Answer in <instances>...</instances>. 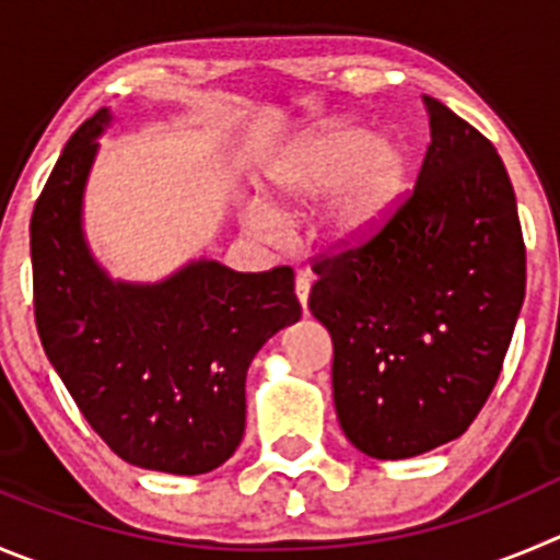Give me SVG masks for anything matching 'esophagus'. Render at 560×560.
I'll return each mask as SVG.
<instances>
[{
    "mask_svg": "<svg viewBox=\"0 0 560 560\" xmlns=\"http://www.w3.org/2000/svg\"><path fill=\"white\" fill-rule=\"evenodd\" d=\"M310 290H312V273H298L295 295H298V301H301V306H304V310H306V304H310Z\"/></svg>",
    "mask_w": 560,
    "mask_h": 560,
    "instance_id": "obj_1",
    "label": "esophagus"
}]
</instances>
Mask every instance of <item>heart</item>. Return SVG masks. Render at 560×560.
<instances>
[{
    "instance_id": "b5f03b06",
    "label": "heart",
    "mask_w": 560,
    "mask_h": 560,
    "mask_svg": "<svg viewBox=\"0 0 560 560\" xmlns=\"http://www.w3.org/2000/svg\"><path fill=\"white\" fill-rule=\"evenodd\" d=\"M409 171V145L398 135H373L348 121L320 124L273 156L265 174L268 201L245 207V226L270 240L281 218L301 215L326 198L312 218V234L337 248L364 243L395 212Z\"/></svg>"
}]
</instances>
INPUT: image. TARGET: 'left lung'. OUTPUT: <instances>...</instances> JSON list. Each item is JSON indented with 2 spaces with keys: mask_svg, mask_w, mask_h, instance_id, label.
<instances>
[{
  "mask_svg": "<svg viewBox=\"0 0 560 560\" xmlns=\"http://www.w3.org/2000/svg\"><path fill=\"white\" fill-rule=\"evenodd\" d=\"M415 192L364 245L315 262L310 310L334 342V409L381 462L458 439L503 370L525 301L516 198L494 145L422 96Z\"/></svg>",
  "mask_w": 560,
  "mask_h": 560,
  "instance_id": "1",
  "label": "left lung"
}]
</instances>
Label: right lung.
<instances>
[{
    "instance_id": "add662e5",
    "label": "right lung",
    "mask_w": 560,
    "mask_h": 560,
    "mask_svg": "<svg viewBox=\"0 0 560 560\" xmlns=\"http://www.w3.org/2000/svg\"><path fill=\"white\" fill-rule=\"evenodd\" d=\"M107 107L62 149L30 223L35 323L51 368L124 462L203 475L237 451L245 375L301 320L292 268L234 273L190 259L162 281L113 279L85 237V187Z\"/></svg>"
}]
</instances>
